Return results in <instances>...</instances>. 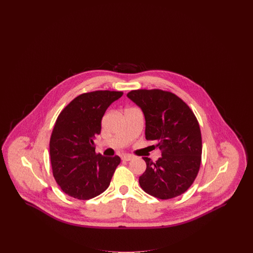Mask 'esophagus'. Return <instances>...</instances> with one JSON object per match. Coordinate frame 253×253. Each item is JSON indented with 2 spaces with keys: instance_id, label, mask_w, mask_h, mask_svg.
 <instances>
[{
  "instance_id": "obj_1",
  "label": "esophagus",
  "mask_w": 253,
  "mask_h": 253,
  "mask_svg": "<svg viewBox=\"0 0 253 253\" xmlns=\"http://www.w3.org/2000/svg\"><path fill=\"white\" fill-rule=\"evenodd\" d=\"M121 159H122L123 161H130V160L133 159V157L130 156V155H123V156L121 157Z\"/></svg>"
}]
</instances>
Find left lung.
<instances>
[{"label":"left lung","mask_w":253,"mask_h":253,"mask_svg":"<svg viewBox=\"0 0 253 253\" xmlns=\"http://www.w3.org/2000/svg\"><path fill=\"white\" fill-rule=\"evenodd\" d=\"M128 98L141 109L145 136L155 140L162 156L154 162L143 157L147 168L139 176L145 193L159 199H169L185 193L195 179L202 155V138L193 111L172 93L134 90Z\"/></svg>","instance_id":"obj_1"}]
</instances>
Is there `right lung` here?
<instances>
[{"label":"right lung","mask_w":253,"mask_h":253,"mask_svg":"<svg viewBox=\"0 0 253 253\" xmlns=\"http://www.w3.org/2000/svg\"><path fill=\"white\" fill-rule=\"evenodd\" d=\"M123 95L117 91H95L74 98L61 111L50 138L53 175L69 196L88 200L110 185L121 157L96 155L94 139L109 106Z\"/></svg>","instance_id":"add662e5"}]
</instances>
